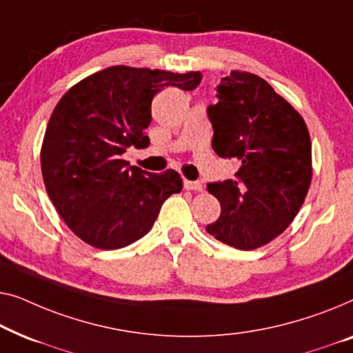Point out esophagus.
Returning a JSON list of instances; mask_svg holds the SVG:
<instances>
[{"label":"esophagus","instance_id":"1","mask_svg":"<svg viewBox=\"0 0 353 353\" xmlns=\"http://www.w3.org/2000/svg\"><path fill=\"white\" fill-rule=\"evenodd\" d=\"M183 187L192 192H203V185L196 181H183Z\"/></svg>","mask_w":353,"mask_h":353}]
</instances>
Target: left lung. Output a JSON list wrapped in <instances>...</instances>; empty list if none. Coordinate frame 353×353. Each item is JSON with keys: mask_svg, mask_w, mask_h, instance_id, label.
<instances>
[{"mask_svg": "<svg viewBox=\"0 0 353 353\" xmlns=\"http://www.w3.org/2000/svg\"><path fill=\"white\" fill-rule=\"evenodd\" d=\"M208 108L221 158L236 160L235 179L208 183L221 216L206 227L217 240L251 251L294 221L312 182V142L299 112L254 73L232 70Z\"/></svg>", "mask_w": 353, "mask_h": 353, "instance_id": "obj_1", "label": "left lung"}]
</instances>
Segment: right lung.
Instances as JSON below:
<instances>
[{"mask_svg": "<svg viewBox=\"0 0 353 353\" xmlns=\"http://www.w3.org/2000/svg\"><path fill=\"white\" fill-rule=\"evenodd\" d=\"M200 72L172 73L115 65L63 94L41 145V172L68 228L99 250H120L155 224L166 198L182 190L174 170L160 174L129 166L128 147L145 148L152 99L166 86L190 91Z\"/></svg>", "mask_w": 353, "mask_h": 353, "instance_id": "obj_1", "label": "right lung"}]
</instances>
